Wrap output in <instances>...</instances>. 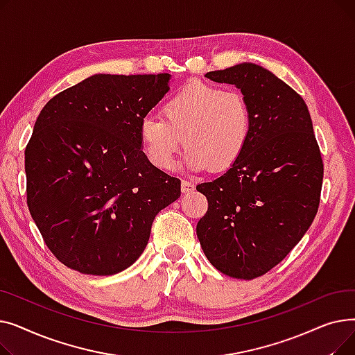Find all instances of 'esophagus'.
<instances>
[{"instance_id":"obj_1","label":"esophagus","mask_w":355,"mask_h":355,"mask_svg":"<svg viewBox=\"0 0 355 355\" xmlns=\"http://www.w3.org/2000/svg\"><path fill=\"white\" fill-rule=\"evenodd\" d=\"M194 182L193 181H189V180H182L181 181V191L185 194V193H191L194 190Z\"/></svg>"}]
</instances>
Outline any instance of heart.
I'll list each match as a JSON object with an SVG mask.
<instances>
[{
  "label": "heart",
  "mask_w": 355,
  "mask_h": 355,
  "mask_svg": "<svg viewBox=\"0 0 355 355\" xmlns=\"http://www.w3.org/2000/svg\"><path fill=\"white\" fill-rule=\"evenodd\" d=\"M161 115L141 121L139 141L149 162L164 171L174 168L182 142L190 170L225 171L245 153L252 134L243 93L204 82L182 86L164 102Z\"/></svg>",
  "instance_id": "obj_1"
}]
</instances>
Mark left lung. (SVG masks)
Returning a JSON list of instances; mask_svg holds the SVG:
<instances>
[{
  "label": "left lung",
  "instance_id": "1",
  "mask_svg": "<svg viewBox=\"0 0 355 355\" xmlns=\"http://www.w3.org/2000/svg\"><path fill=\"white\" fill-rule=\"evenodd\" d=\"M206 78L243 93L252 134L225 174L197 185L209 201L197 237L217 270L250 281L281 263L312 225L324 164L306 103L272 71L240 63Z\"/></svg>",
  "mask_w": 355,
  "mask_h": 355
}]
</instances>
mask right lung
I'll return each mask as SVG.
<instances>
[{"instance_id": "add662e5", "label": "right lung", "mask_w": 355, "mask_h": 355, "mask_svg": "<svg viewBox=\"0 0 355 355\" xmlns=\"http://www.w3.org/2000/svg\"><path fill=\"white\" fill-rule=\"evenodd\" d=\"M171 74H93L51 98L26 148L27 204L67 268L109 276L132 265L181 181L142 153L139 123Z\"/></svg>"}]
</instances>
